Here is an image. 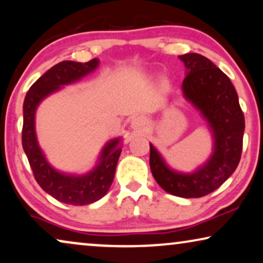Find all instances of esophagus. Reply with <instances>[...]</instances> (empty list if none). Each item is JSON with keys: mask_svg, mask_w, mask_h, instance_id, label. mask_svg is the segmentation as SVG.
<instances>
[{"mask_svg": "<svg viewBox=\"0 0 263 263\" xmlns=\"http://www.w3.org/2000/svg\"><path fill=\"white\" fill-rule=\"evenodd\" d=\"M147 124H148V121H147V118L145 116H142V115H139V116L134 117L132 121V128L135 129V130H142L143 128L147 127Z\"/></svg>", "mask_w": 263, "mask_h": 263, "instance_id": "1", "label": "esophagus"}]
</instances>
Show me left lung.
Here are the masks:
<instances>
[{"instance_id":"1","label":"left lung","mask_w":263,"mask_h":263,"mask_svg":"<svg viewBox=\"0 0 263 263\" xmlns=\"http://www.w3.org/2000/svg\"><path fill=\"white\" fill-rule=\"evenodd\" d=\"M185 64L183 93L206 118L214 134V153L193 174L171 170L152 145L149 166L165 192L181 197H202L218 189L238 166L246 128L238 96L228 75L199 53L178 56Z\"/></svg>"}]
</instances>
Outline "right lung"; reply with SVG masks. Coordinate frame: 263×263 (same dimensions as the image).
I'll use <instances>...</instances> for the list:
<instances>
[{
	"label": "right lung",
	"mask_w": 263,
	"mask_h": 263,
	"mask_svg": "<svg viewBox=\"0 0 263 263\" xmlns=\"http://www.w3.org/2000/svg\"><path fill=\"white\" fill-rule=\"evenodd\" d=\"M99 61L93 59L80 63L63 61L42 75L31 88L24 100L23 147L35 181L41 188L63 203L82 206L96 202L105 195L114 181L117 161L122 152L118 147L120 139L107 142L102 152L100 163L95 170L85 176H69L60 174L50 166L39 148L34 133V112L43 98L57 91L60 86L79 80L98 67Z\"/></svg>",
	"instance_id": "right-lung-1"
}]
</instances>
